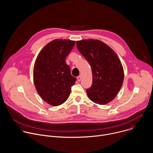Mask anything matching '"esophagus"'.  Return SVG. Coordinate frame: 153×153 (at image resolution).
<instances>
[{
    "label": "esophagus",
    "mask_w": 153,
    "mask_h": 153,
    "mask_svg": "<svg viewBox=\"0 0 153 153\" xmlns=\"http://www.w3.org/2000/svg\"><path fill=\"white\" fill-rule=\"evenodd\" d=\"M81 76H79L77 77V80L79 81V82H80V80H81Z\"/></svg>",
    "instance_id": "34e87169"
}]
</instances>
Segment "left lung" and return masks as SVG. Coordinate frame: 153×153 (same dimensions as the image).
Instances as JSON below:
<instances>
[{
  "label": "left lung",
  "mask_w": 153,
  "mask_h": 153,
  "mask_svg": "<svg viewBox=\"0 0 153 153\" xmlns=\"http://www.w3.org/2000/svg\"><path fill=\"white\" fill-rule=\"evenodd\" d=\"M76 45L92 70L93 83L86 89L89 99L100 105L110 102L117 96L123 82L124 73L120 59L110 47L99 40L77 41Z\"/></svg>",
  "instance_id": "1"
}]
</instances>
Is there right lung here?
Returning <instances> with one entry per match:
<instances>
[{
  "mask_svg": "<svg viewBox=\"0 0 153 153\" xmlns=\"http://www.w3.org/2000/svg\"><path fill=\"white\" fill-rule=\"evenodd\" d=\"M74 44L75 41L55 39L43 48L35 62L33 78L36 90L43 100L53 106L68 99L77 80L65 62Z\"/></svg>",
  "mask_w": 153,
  "mask_h": 153,
  "instance_id": "right-lung-1",
  "label": "right lung"
}]
</instances>
